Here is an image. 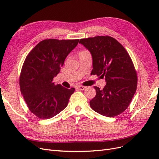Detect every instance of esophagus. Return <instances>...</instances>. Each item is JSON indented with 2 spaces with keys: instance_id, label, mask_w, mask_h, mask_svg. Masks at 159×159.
I'll return each instance as SVG.
<instances>
[{
  "instance_id": "34e87169",
  "label": "esophagus",
  "mask_w": 159,
  "mask_h": 159,
  "mask_svg": "<svg viewBox=\"0 0 159 159\" xmlns=\"http://www.w3.org/2000/svg\"><path fill=\"white\" fill-rule=\"evenodd\" d=\"M77 88H78V89H80V90H84L86 87H85V86H82V85H78V87H77Z\"/></svg>"
}]
</instances>
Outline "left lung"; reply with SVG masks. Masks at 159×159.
Segmentation results:
<instances>
[{
  "instance_id": "1",
  "label": "left lung",
  "mask_w": 159,
  "mask_h": 159,
  "mask_svg": "<svg viewBox=\"0 0 159 159\" xmlns=\"http://www.w3.org/2000/svg\"><path fill=\"white\" fill-rule=\"evenodd\" d=\"M79 43L92 56L91 75L104 78L106 81L103 89L94 86L96 95L90 101V107L103 116L119 115L128 107L137 89V72L131 57L125 48L111 36L84 38Z\"/></svg>"
}]
</instances>
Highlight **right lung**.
Returning a JSON list of instances; mask_svg holds the SVG:
<instances>
[{"mask_svg":"<svg viewBox=\"0 0 159 159\" xmlns=\"http://www.w3.org/2000/svg\"><path fill=\"white\" fill-rule=\"evenodd\" d=\"M79 40H42L28 54L20 76L21 93L28 109L36 117L50 119L64 110L75 89L55 85L65 59Z\"/></svg>","mask_w":159,"mask_h":159,"instance_id":"obj_1","label":"right lung"}]
</instances>
